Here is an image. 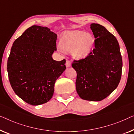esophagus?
Here are the masks:
<instances>
[{
    "instance_id": "1",
    "label": "esophagus",
    "mask_w": 134,
    "mask_h": 134,
    "mask_svg": "<svg viewBox=\"0 0 134 134\" xmlns=\"http://www.w3.org/2000/svg\"><path fill=\"white\" fill-rule=\"evenodd\" d=\"M71 65V61H69V60H67L66 61V63H65V65H66L67 67H70Z\"/></svg>"
}]
</instances>
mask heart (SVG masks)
<instances>
[{
    "instance_id": "b5f03b06",
    "label": "heart",
    "mask_w": 134,
    "mask_h": 134,
    "mask_svg": "<svg viewBox=\"0 0 134 134\" xmlns=\"http://www.w3.org/2000/svg\"><path fill=\"white\" fill-rule=\"evenodd\" d=\"M95 44V37L92 34L80 30H72L64 34L58 50L61 53L64 52V50L71 52L73 57L82 59L91 53Z\"/></svg>"
}]
</instances>
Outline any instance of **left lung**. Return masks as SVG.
<instances>
[{"label": "left lung", "instance_id": "8db88e82", "mask_svg": "<svg viewBox=\"0 0 134 134\" xmlns=\"http://www.w3.org/2000/svg\"><path fill=\"white\" fill-rule=\"evenodd\" d=\"M95 38V48L85 59L75 61L76 89L81 98L99 101L114 92L121 80L123 62L116 37L98 24L90 25Z\"/></svg>", "mask_w": 134, "mask_h": 134}]
</instances>
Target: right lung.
<instances>
[{
  "label": "right lung",
  "mask_w": 134,
  "mask_h": 134,
  "mask_svg": "<svg viewBox=\"0 0 134 134\" xmlns=\"http://www.w3.org/2000/svg\"><path fill=\"white\" fill-rule=\"evenodd\" d=\"M57 35L46 27L33 25L16 39L7 62V71L15 93L28 104L47 103L54 84L66 69L65 60L56 61Z\"/></svg>",
  "instance_id": "right-lung-1"
}]
</instances>
